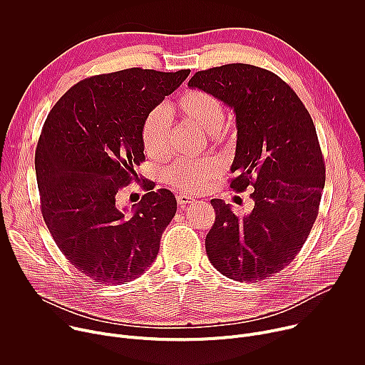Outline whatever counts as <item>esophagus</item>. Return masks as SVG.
<instances>
[{
	"mask_svg": "<svg viewBox=\"0 0 365 365\" xmlns=\"http://www.w3.org/2000/svg\"><path fill=\"white\" fill-rule=\"evenodd\" d=\"M193 202H195V197H192V196H189V195H179V196H178V203H179L180 206L189 205V203H193Z\"/></svg>",
	"mask_w": 365,
	"mask_h": 365,
	"instance_id": "1",
	"label": "esophagus"
}]
</instances>
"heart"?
<instances>
[{
    "label": "heart",
    "instance_id": "1",
    "mask_svg": "<svg viewBox=\"0 0 365 365\" xmlns=\"http://www.w3.org/2000/svg\"><path fill=\"white\" fill-rule=\"evenodd\" d=\"M170 113L211 134L215 143H222L228 135V128L224 125V103L207 91L189 89L183 92L170 106ZM170 135L172 120L168 110L163 107L150 110L141 124V141L145 153L154 159L165 158L169 153ZM222 170L224 166L218 159L178 160L166 169L165 178L176 189L196 193L218 179Z\"/></svg>",
    "mask_w": 365,
    "mask_h": 365
}]
</instances>
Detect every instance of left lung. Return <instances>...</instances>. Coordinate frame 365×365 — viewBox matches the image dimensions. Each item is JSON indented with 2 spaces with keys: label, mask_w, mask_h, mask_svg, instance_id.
Listing matches in <instances>:
<instances>
[{
  "label": "left lung",
  "mask_w": 365,
  "mask_h": 365,
  "mask_svg": "<svg viewBox=\"0 0 365 365\" xmlns=\"http://www.w3.org/2000/svg\"><path fill=\"white\" fill-rule=\"evenodd\" d=\"M187 85L232 108L237 148L230 186H254V207L244 218L224 200H211L215 222L206 254L232 280H264L293 262L317 221L325 186L317 128L296 92L267 69L230 63L196 72Z\"/></svg>",
  "instance_id": "8db88e82"
}]
</instances>
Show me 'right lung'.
Instances as JSON below:
<instances>
[{
    "instance_id": "right-lung-1",
    "label": "right lung",
    "mask_w": 365,
    "mask_h": 365,
    "mask_svg": "<svg viewBox=\"0 0 365 365\" xmlns=\"http://www.w3.org/2000/svg\"><path fill=\"white\" fill-rule=\"evenodd\" d=\"M189 73L131 68L91 76L44 121L34 158L41 215L69 263L96 283L131 282L158 257L176 214L175 195L143 180L147 193L128 211L117 193L145 160L144 117Z\"/></svg>"
}]
</instances>
